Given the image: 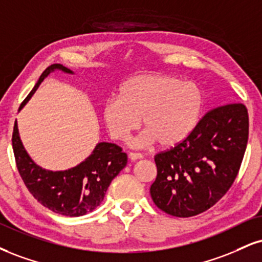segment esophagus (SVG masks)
Returning a JSON list of instances; mask_svg holds the SVG:
<instances>
[{"instance_id":"esophagus-1","label":"esophagus","mask_w":262,"mask_h":262,"mask_svg":"<svg viewBox=\"0 0 262 262\" xmlns=\"http://www.w3.org/2000/svg\"><path fill=\"white\" fill-rule=\"evenodd\" d=\"M129 159H130L132 161H137V160L143 159V155L139 152H129Z\"/></svg>"}]
</instances>
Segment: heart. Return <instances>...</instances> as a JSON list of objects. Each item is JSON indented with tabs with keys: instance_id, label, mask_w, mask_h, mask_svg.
I'll list each match as a JSON object with an SVG mask.
<instances>
[{
	"instance_id": "obj_1",
	"label": "heart",
	"mask_w": 262,
	"mask_h": 262,
	"mask_svg": "<svg viewBox=\"0 0 262 262\" xmlns=\"http://www.w3.org/2000/svg\"><path fill=\"white\" fill-rule=\"evenodd\" d=\"M204 97L200 88L171 75H138L125 81L118 99L103 105L102 119L112 139L127 141L140 128L146 130L133 141L145 147L155 141L163 147L185 139L199 122Z\"/></svg>"
}]
</instances>
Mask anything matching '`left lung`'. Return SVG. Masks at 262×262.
Returning a JSON list of instances; mask_svg holds the SVG:
<instances>
[{
    "label": "left lung",
    "instance_id": "8db88e82",
    "mask_svg": "<svg viewBox=\"0 0 262 262\" xmlns=\"http://www.w3.org/2000/svg\"><path fill=\"white\" fill-rule=\"evenodd\" d=\"M248 137L243 103H225L205 113L184 140L155 155L157 176L150 194L156 206L176 217L212 207L237 178Z\"/></svg>",
    "mask_w": 262,
    "mask_h": 262
}]
</instances>
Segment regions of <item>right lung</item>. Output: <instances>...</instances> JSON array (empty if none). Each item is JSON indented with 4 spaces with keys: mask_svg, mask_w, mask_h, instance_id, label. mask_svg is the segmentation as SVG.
Masks as SVG:
<instances>
[{
    "mask_svg": "<svg viewBox=\"0 0 262 262\" xmlns=\"http://www.w3.org/2000/svg\"><path fill=\"white\" fill-rule=\"evenodd\" d=\"M53 69L72 73L71 69L59 63L49 66L20 107L30 99ZM12 146L18 172L29 193L49 210L68 217L83 216L95 210L102 203L112 179L127 165V154L123 152L122 147L111 143H100L80 165L68 171H46L35 165L24 150L18 134L17 122L12 134Z\"/></svg>",
    "mask_w": 262,
    "mask_h": 262,
    "instance_id": "right-lung-1",
    "label": "right lung"
}]
</instances>
